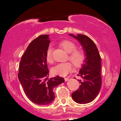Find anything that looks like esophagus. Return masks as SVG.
<instances>
[{
	"label": "esophagus",
	"instance_id": "obj_1",
	"mask_svg": "<svg viewBox=\"0 0 121 121\" xmlns=\"http://www.w3.org/2000/svg\"><path fill=\"white\" fill-rule=\"evenodd\" d=\"M69 78H65V82H67V81H69Z\"/></svg>",
	"mask_w": 121,
	"mask_h": 121
}]
</instances>
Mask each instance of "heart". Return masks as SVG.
Here are the masks:
<instances>
[{"label": "heart", "instance_id": "heart-1", "mask_svg": "<svg viewBox=\"0 0 121 121\" xmlns=\"http://www.w3.org/2000/svg\"><path fill=\"white\" fill-rule=\"evenodd\" d=\"M60 45L66 52H69V60L71 61L76 67H80L84 64L86 59V52L82 49H77V45L73 42L65 40L60 42ZM46 59L48 62L53 61L52 48L49 46L46 52ZM73 69V65L70 62L60 63L52 69V72L56 75L60 76H67Z\"/></svg>", "mask_w": 121, "mask_h": 121}]
</instances>
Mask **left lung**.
I'll return each mask as SVG.
<instances>
[{"mask_svg": "<svg viewBox=\"0 0 121 121\" xmlns=\"http://www.w3.org/2000/svg\"><path fill=\"white\" fill-rule=\"evenodd\" d=\"M69 35L78 40L86 54L85 63L77 74L83 81L79 80L81 86L72 94L74 101L84 104L92 101L101 89V57L95 44L88 36L83 35L76 36L72 34Z\"/></svg>", "mask_w": 121, "mask_h": 121, "instance_id": "8db88e82", "label": "left lung"}]
</instances>
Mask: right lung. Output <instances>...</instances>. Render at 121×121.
<instances>
[{"instance_id": "right-lung-1", "label": "right lung", "mask_w": 121, "mask_h": 121, "mask_svg": "<svg viewBox=\"0 0 121 121\" xmlns=\"http://www.w3.org/2000/svg\"><path fill=\"white\" fill-rule=\"evenodd\" d=\"M50 40L41 35L32 40L22 56L18 79L29 99L37 105L49 104L55 99L54 88L64 83L60 76L49 78L46 52Z\"/></svg>"}]
</instances>
